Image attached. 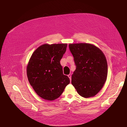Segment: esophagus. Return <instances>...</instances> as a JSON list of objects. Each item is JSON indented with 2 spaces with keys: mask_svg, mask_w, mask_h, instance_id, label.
<instances>
[{
  "mask_svg": "<svg viewBox=\"0 0 127 127\" xmlns=\"http://www.w3.org/2000/svg\"><path fill=\"white\" fill-rule=\"evenodd\" d=\"M68 77L69 78V79H70V81H71V75H68Z\"/></svg>",
  "mask_w": 127,
  "mask_h": 127,
  "instance_id": "1",
  "label": "esophagus"
}]
</instances>
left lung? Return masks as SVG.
Segmentation results:
<instances>
[{
  "label": "left lung",
  "instance_id": "obj_1",
  "mask_svg": "<svg viewBox=\"0 0 127 127\" xmlns=\"http://www.w3.org/2000/svg\"><path fill=\"white\" fill-rule=\"evenodd\" d=\"M69 48L76 66L71 77L72 85L82 97L94 96L106 80L107 64L104 55L89 43L70 44Z\"/></svg>",
  "mask_w": 127,
  "mask_h": 127
}]
</instances>
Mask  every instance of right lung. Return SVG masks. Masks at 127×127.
Here are the masks:
<instances>
[{
	"mask_svg": "<svg viewBox=\"0 0 127 127\" xmlns=\"http://www.w3.org/2000/svg\"><path fill=\"white\" fill-rule=\"evenodd\" d=\"M67 44H45L33 52L27 67L28 80L36 94L45 99L58 98L69 84L63 74L60 60L66 51Z\"/></svg>",
	"mask_w": 127,
	"mask_h": 127,
	"instance_id": "add662e5",
	"label": "right lung"
}]
</instances>
